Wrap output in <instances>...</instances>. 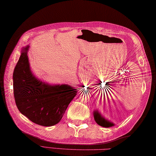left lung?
I'll return each mask as SVG.
<instances>
[{"label": "left lung", "mask_w": 156, "mask_h": 156, "mask_svg": "<svg viewBox=\"0 0 156 156\" xmlns=\"http://www.w3.org/2000/svg\"><path fill=\"white\" fill-rule=\"evenodd\" d=\"M93 115H94V118L95 122L99 126H102V127L109 128L115 126V124L113 122L108 121V120H107V119H105V117L99 113L98 111L96 110L94 111Z\"/></svg>", "instance_id": "left-lung-1"}]
</instances>
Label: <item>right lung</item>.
<instances>
[{"instance_id": "right-lung-1", "label": "right lung", "mask_w": 156, "mask_h": 156, "mask_svg": "<svg viewBox=\"0 0 156 156\" xmlns=\"http://www.w3.org/2000/svg\"><path fill=\"white\" fill-rule=\"evenodd\" d=\"M23 47L13 74L16 104L23 115L43 126L57 124L62 118L77 89L69 84L51 85L38 79L30 69L28 51Z\"/></svg>"}]
</instances>
